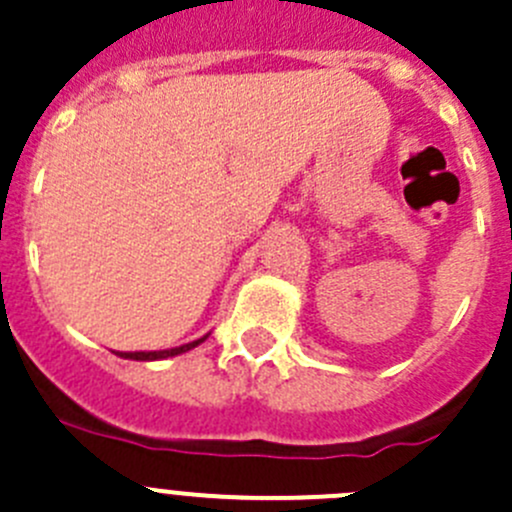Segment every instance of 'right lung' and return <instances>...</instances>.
Returning <instances> with one entry per match:
<instances>
[{"label": "right lung", "mask_w": 512, "mask_h": 512, "mask_svg": "<svg viewBox=\"0 0 512 512\" xmlns=\"http://www.w3.org/2000/svg\"><path fill=\"white\" fill-rule=\"evenodd\" d=\"M206 338H196V341L191 343H184V346H176V348H166V351H134V353H116V356L121 358H129V361H161V358H171V356H181V353L191 351V348H196L199 343H204Z\"/></svg>", "instance_id": "1"}]
</instances>
